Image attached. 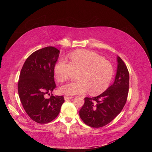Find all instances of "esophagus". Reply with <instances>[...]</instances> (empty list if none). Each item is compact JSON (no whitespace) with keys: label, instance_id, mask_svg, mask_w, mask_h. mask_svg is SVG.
<instances>
[{"label":"esophagus","instance_id":"34e87169","mask_svg":"<svg viewBox=\"0 0 152 152\" xmlns=\"http://www.w3.org/2000/svg\"><path fill=\"white\" fill-rule=\"evenodd\" d=\"M73 97H72V96H70V97H69V96H64V99H65V100L67 101V100H69L72 99Z\"/></svg>","mask_w":152,"mask_h":152}]
</instances>
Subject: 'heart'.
<instances>
[{
    "label": "heart",
    "mask_w": 152,
    "mask_h": 152,
    "mask_svg": "<svg viewBox=\"0 0 152 152\" xmlns=\"http://www.w3.org/2000/svg\"><path fill=\"white\" fill-rule=\"evenodd\" d=\"M69 62L60 59L55 65L54 72L56 79L61 82L68 80L73 71L79 72L78 80L61 86L60 93L65 95L84 94L89 91L91 95L104 92L113 77L112 64L99 54L88 50H79L71 53Z\"/></svg>",
    "instance_id": "1"
}]
</instances>
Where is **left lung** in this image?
I'll list each match as a JSON object with an SVG mask.
<instances>
[{
    "instance_id": "8db88e82",
    "label": "left lung",
    "mask_w": 152,
    "mask_h": 152,
    "mask_svg": "<svg viewBox=\"0 0 152 152\" xmlns=\"http://www.w3.org/2000/svg\"><path fill=\"white\" fill-rule=\"evenodd\" d=\"M117 69L114 83L99 96L85 97L79 111L82 121L89 126L101 127L113 120L126 104L129 86V73L120 57L117 56Z\"/></svg>"
}]
</instances>
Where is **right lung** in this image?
<instances>
[{
    "instance_id": "right-lung-1",
    "label": "right lung",
    "mask_w": 152,
    "mask_h": 152,
    "mask_svg": "<svg viewBox=\"0 0 152 152\" xmlns=\"http://www.w3.org/2000/svg\"><path fill=\"white\" fill-rule=\"evenodd\" d=\"M59 55L54 47L39 49L26 59L20 72L18 92L21 103L29 117L39 124L53 120L64 102L62 96L46 97L56 88L54 69Z\"/></svg>"
}]
</instances>
